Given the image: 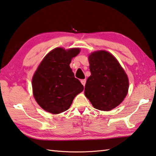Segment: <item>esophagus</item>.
I'll return each instance as SVG.
<instances>
[{"instance_id": "1", "label": "esophagus", "mask_w": 156, "mask_h": 156, "mask_svg": "<svg viewBox=\"0 0 156 156\" xmlns=\"http://www.w3.org/2000/svg\"><path fill=\"white\" fill-rule=\"evenodd\" d=\"M81 83L83 86H85V85H86V79H82V80H81Z\"/></svg>"}]
</instances>
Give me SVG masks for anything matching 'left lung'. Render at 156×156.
Masks as SVG:
<instances>
[{"label":"left lung","mask_w":156,"mask_h":156,"mask_svg":"<svg viewBox=\"0 0 156 156\" xmlns=\"http://www.w3.org/2000/svg\"><path fill=\"white\" fill-rule=\"evenodd\" d=\"M89 62L91 75L85 86V95L96 109H113L127 95V75L115 58L106 51L92 53Z\"/></svg>","instance_id":"left-lung-1"}]
</instances>
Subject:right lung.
I'll use <instances>...</instances> for the list:
<instances>
[{"instance_id":"obj_1","label":"right lung","mask_w":156,"mask_h":156,"mask_svg":"<svg viewBox=\"0 0 156 156\" xmlns=\"http://www.w3.org/2000/svg\"><path fill=\"white\" fill-rule=\"evenodd\" d=\"M79 48H55L44 58L32 78L34 98L44 110L58 114L69 109L73 99L83 90L69 64Z\"/></svg>"}]
</instances>
